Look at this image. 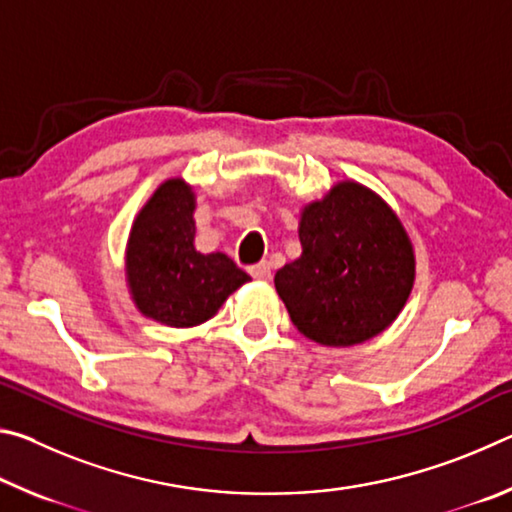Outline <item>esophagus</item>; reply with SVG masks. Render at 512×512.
<instances>
[{
  "mask_svg": "<svg viewBox=\"0 0 512 512\" xmlns=\"http://www.w3.org/2000/svg\"><path fill=\"white\" fill-rule=\"evenodd\" d=\"M250 275H253L255 280H268V277H271V264L259 262L255 266H250Z\"/></svg>",
  "mask_w": 512,
  "mask_h": 512,
  "instance_id": "obj_1",
  "label": "esophagus"
}]
</instances>
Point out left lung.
<instances>
[{
	"label": "left lung",
	"mask_w": 512,
	"mask_h": 512,
	"mask_svg": "<svg viewBox=\"0 0 512 512\" xmlns=\"http://www.w3.org/2000/svg\"><path fill=\"white\" fill-rule=\"evenodd\" d=\"M302 255L275 273L293 325L332 348L363 343L393 323L415 275L411 241L379 196L341 183L300 219Z\"/></svg>",
	"instance_id": "1"
}]
</instances>
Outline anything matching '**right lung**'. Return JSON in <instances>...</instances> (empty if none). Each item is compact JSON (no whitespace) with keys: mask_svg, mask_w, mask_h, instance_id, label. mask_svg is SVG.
Here are the masks:
<instances>
[{"mask_svg":"<svg viewBox=\"0 0 512 512\" xmlns=\"http://www.w3.org/2000/svg\"><path fill=\"white\" fill-rule=\"evenodd\" d=\"M194 194L167 180L135 219L128 239V282L144 316L171 327H194L216 314L250 275L228 255L194 248Z\"/></svg>","mask_w":512,"mask_h":512,"instance_id":"right-lung-1","label":"right lung"}]
</instances>
